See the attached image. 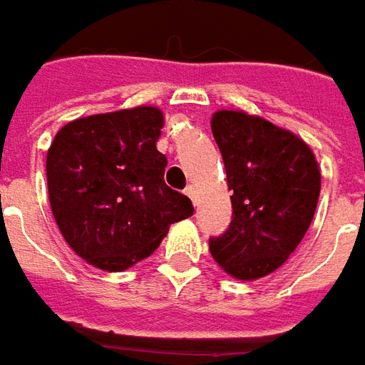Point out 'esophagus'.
I'll return each mask as SVG.
<instances>
[{
	"instance_id": "esophagus-1",
	"label": "esophagus",
	"mask_w": 365,
	"mask_h": 365,
	"mask_svg": "<svg viewBox=\"0 0 365 365\" xmlns=\"http://www.w3.org/2000/svg\"><path fill=\"white\" fill-rule=\"evenodd\" d=\"M185 195H187V197L194 202V206H195V187L194 185H187V187H185Z\"/></svg>"
}]
</instances>
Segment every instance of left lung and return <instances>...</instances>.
I'll list each match as a JSON object with an SVG mask.
<instances>
[{
	"label": "left lung",
	"mask_w": 365,
	"mask_h": 365,
	"mask_svg": "<svg viewBox=\"0 0 365 365\" xmlns=\"http://www.w3.org/2000/svg\"><path fill=\"white\" fill-rule=\"evenodd\" d=\"M212 133L232 190V222L210 238V252L234 279L255 281L303 240L319 200V165L303 139L242 110L214 113Z\"/></svg>",
	"instance_id": "1"
}]
</instances>
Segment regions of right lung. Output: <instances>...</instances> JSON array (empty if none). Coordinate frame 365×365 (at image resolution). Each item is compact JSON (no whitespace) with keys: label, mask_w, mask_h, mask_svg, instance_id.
I'll return each instance as SVG.
<instances>
[{"label":"right lung","mask_w":365,"mask_h":365,"mask_svg":"<svg viewBox=\"0 0 365 365\" xmlns=\"http://www.w3.org/2000/svg\"><path fill=\"white\" fill-rule=\"evenodd\" d=\"M163 113L123 108L64 125L46 158L50 206L70 248L117 272L149 257L173 222L194 214L187 195L163 180L155 141Z\"/></svg>","instance_id":"right-lung-1"}]
</instances>
